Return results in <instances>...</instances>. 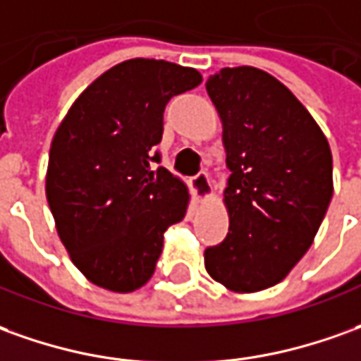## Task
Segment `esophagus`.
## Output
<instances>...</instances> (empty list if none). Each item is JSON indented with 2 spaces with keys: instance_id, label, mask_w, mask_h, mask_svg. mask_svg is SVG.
I'll list each match as a JSON object with an SVG mask.
<instances>
[{
  "instance_id": "34e87169",
  "label": "esophagus",
  "mask_w": 361,
  "mask_h": 361,
  "mask_svg": "<svg viewBox=\"0 0 361 361\" xmlns=\"http://www.w3.org/2000/svg\"><path fill=\"white\" fill-rule=\"evenodd\" d=\"M192 195L198 202H206L210 196H212V185H210V178L206 173H200V175L195 176L192 180Z\"/></svg>"
}]
</instances>
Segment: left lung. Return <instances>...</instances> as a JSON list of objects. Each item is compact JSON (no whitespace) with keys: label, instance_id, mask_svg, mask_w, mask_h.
Returning <instances> with one entry per match:
<instances>
[{"label":"left lung","instance_id":"left-lung-1","mask_svg":"<svg viewBox=\"0 0 361 361\" xmlns=\"http://www.w3.org/2000/svg\"><path fill=\"white\" fill-rule=\"evenodd\" d=\"M222 121L230 230L204 267L232 293L277 285L309 252L334 192L332 151L310 111L275 76L222 68L206 82Z\"/></svg>","mask_w":361,"mask_h":361}]
</instances>
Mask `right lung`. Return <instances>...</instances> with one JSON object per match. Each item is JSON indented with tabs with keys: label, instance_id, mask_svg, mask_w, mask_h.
I'll use <instances>...</instances> for the list:
<instances>
[{
	"label": "right lung",
	"instance_id": "1",
	"mask_svg": "<svg viewBox=\"0 0 361 361\" xmlns=\"http://www.w3.org/2000/svg\"><path fill=\"white\" fill-rule=\"evenodd\" d=\"M202 82L196 68L131 59L100 74L54 131L44 192L72 263L111 293L143 287L166 228L185 218L186 185L159 163L163 111Z\"/></svg>",
	"mask_w": 361,
	"mask_h": 361
}]
</instances>
